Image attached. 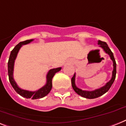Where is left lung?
Masks as SVG:
<instances>
[{
  "mask_svg": "<svg viewBox=\"0 0 126 126\" xmlns=\"http://www.w3.org/2000/svg\"><path fill=\"white\" fill-rule=\"evenodd\" d=\"M98 44L99 45V47H101L106 54H107L109 56L111 60L113 61V70L112 72V78H111V80H109V81L106 83L104 86L102 87L96 89L94 91H83V90L80 89L79 88H78L75 84V77H76V74H74L73 76V77L71 79V83H72V86L73 89L74 90V91L77 93L78 94L80 95L81 96L85 98L88 99H94L98 97H100L104 94L105 93H107L109 90L110 87L111 85H113V82H114L115 78H116V63L115 60H114V56H113V52H111L110 48H109L107 44L106 43V42L102 41L99 40L98 41Z\"/></svg>",
  "mask_w": 126,
  "mask_h": 126,
  "instance_id": "8db88e82",
  "label": "left lung"
}]
</instances>
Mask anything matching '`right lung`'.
<instances>
[{
    "label": "right lung",
    "mask_w": 126,
    "mask_h": 126,
    "mask_svg": "<svg viewBox=\"0 0 126 126\" xmlns=\"http://www.w3.org/2000/svg\"><path fill=\"white\" fill-rule=\"evenodd\" d=\"M33 39L26 40L24 41L20 42L15 47V48L13 49L10 54L9 60L8 63V76H9V80L12 85V86L15 89V91L17 92L19 94H20L21 96L24 97L26 98H32V100L35 99H39L43 98L45 96H47L50 91L52 89V78L55 74L56 72L60 71L61 69V67L56 68H52L49 70L47 75V83L44 85L43 87L39 89L36 91H29L20 89L17 84L15 82V81L13 79V68H14V63L15 60L17 58V54L19 52V50L21 48L22 45H26V44L30 43Z\"/></svg>",
    "instance_id": "1"
}]
</instances>
